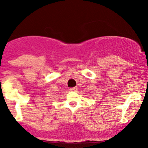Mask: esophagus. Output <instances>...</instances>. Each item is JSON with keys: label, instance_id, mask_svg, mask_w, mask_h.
I'll use <instances>...</instances> for the list:
<instances>
[{"label": "esophagus", "instance_id": "esophagus-1", "mask_svg": "<svg viewBox=\"0 0 148 148\" xmlns=\"http://www.w3.org/2000/svg\"><path fill=\"white\" fill-rule=\"evenodd\" d=\"M71 91H73V92H76V91H77L78 90V88L77 87H74V88H71L70 89Z\"/></svg>", "mask_w": 148, "mask_h": 148}]
</instances>
